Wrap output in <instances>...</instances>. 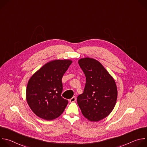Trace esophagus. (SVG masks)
Returning a JSON list of instances; mask_svg holds the SVG:
<instances>
[{
	"label": "esophagus",
	"instance_id": "1",
	"mask_svg": "<svg viewBox=\"0 0 147 147\" xmlns=\"http://www.w3.org/2000/svg\"><path fill=\"white\" fill-rule=\"evenodd\" d=\"M76 100V96H73L70 99V102H74Z\"/></svg>",
	"mask_w": 147,
	"mask_h": 147
}]
</instances>
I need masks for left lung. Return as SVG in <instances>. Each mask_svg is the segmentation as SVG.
Masks as SVG:
<instances>
[{"label": "left lung", "mask_w": 147, "mask_h": 147, "mask_svg": "<svg viewBox=\"0 0 147 147\" xmlns=\"http://www.w3.org/2000/svg\"><path fill=\"white\" fill-rule=\"evenodd\" d=\"M86 77L84 92L78 96L77 103L85 117L98 121L113 111L117 100L115 81L98 60L86 57L78 60Z\"/></svg>", "instance_id": "8db88e82"}]
</instances>
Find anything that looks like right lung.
Masks as SVG:
<instances>
[{
	"instance_id": "right-lung-1",
	"label": "right lung",
	"mask_w": 147,
	"mask_h": 147,
	"mask_svg": "<svg viewBox=\"0 0 147 147\" xmlns=\"http://www.w3.org/2000/svg\"><path fill=\"white\" fill-rule=\"evenodd\" d=\"M71 63L70 60L49 61L29 80L26 90L27 101L32 112L40 118L53 120L65 111L68 100L61 96V79Z\"/></svg>"
}]
</instances>
